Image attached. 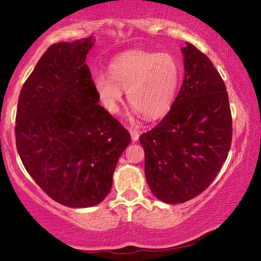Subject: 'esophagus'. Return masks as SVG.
<instances>
[{
    "label": "esophagus",
    "mask_w": 261,
    "mask_h": 261,
    "mask_svg": "<svg viewBox=\"0 0 261 261\" xmlns=\"http://www.w3.org/2000/svg\"><path fill=\"white\" fill-rule=\"evenodd\" d=\"M128 130H129V133H130L132 140L138 141L139 137H140V130H138L137 128H128Z\"/></svg>",
    "instance_id": "esophagus-1"
}]
</instances>
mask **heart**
Masks as SVG:
<instances>
[{"mask_svg":"<svg viewBox=\"0 0 261 261\" xmlns=\"http://www.w3.org/2000/svg\"><path fill=\"white\" fill-rule=\"evenodd\" d=\"M179 82V65L169 53L130 51L117 57L109 76L98 73L94 84L105 108L117 113L122 90L129 106L146 119H156L169 110Z\"/></svg>","mask_w":261,"mask_h":261,"instance_id":"heart-1","label":"heart"}]
</instances>
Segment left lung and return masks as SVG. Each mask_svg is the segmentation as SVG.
Instances as JSON below:
<instances>
[{"instance_id":"obj_1","label":"left lung","mask_w":261,"mask_h":261,"mask_svg":"<svg viewBox=\"0 0 261 261\" xmlns=\"http://www.w3.org/2000/svg\"><path fill=\"white\" fill-rule=\"evenodd\" d=\"M184 81L170 112L141 134L152 194L177 204L202 194L229 152L233 128L227 89L210 59L190 42L181 48Z\"/></svg>"}]
</instances>
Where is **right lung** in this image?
Instances as JSON below:
<instances>
[{"mask_svg":"<svg viewBox=\"0 0 261 261\" xmlns=\"http://www.w3.org/2000/svg\"><path fill=\"white\" fill-rule=\"evenodd\" d=\"M91 37L46 49L21 89L16 148L24 169L53 201L71 208L101 203L117 160L130 142L98 105L85 59Z\"/></svg>","mask_w":261,"mask_h":261,"instance_id":"add662e5","label":"right lung"}]
</instances>
